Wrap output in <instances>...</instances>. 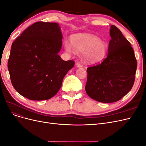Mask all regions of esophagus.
<instances>
[{
  "label": "esophagus",
  "mask_w": 146,
  "mask_h": 146,
  "mask_svg": "<svg viewBox=\"0 0 146 146\" xmlns=\"http://www.w3.org/2000/svg\"><path fill=\"white\" fill-rule=\"evenodd\" d=\"M76 66L77 68H82L83 67V65L82 64H80L79 62H77L76 63Z\"/></svg>",
  "instance_id": "esophagus-1"
}]
</instances>
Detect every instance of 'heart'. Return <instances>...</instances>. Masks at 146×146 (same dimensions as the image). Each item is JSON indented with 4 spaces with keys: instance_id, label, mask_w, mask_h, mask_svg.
<instances>
[{
    "instance_id": "1",
    "label": "heart",
    "mask_w": 146,
    "mask_h": 146,
    "mask_svg": "<svg viewBox=\"0 0 146 146\" xmlns=\"http://www.w3.org/2000/svg\"><path fill=\"white\" fill-rule=\"evenodd\" d=\"M72 44L65 41V50L82 54L83 63L88 65L95 64L103 61L107 56L108 45L105 41L93 35L83 33L74 35L71 38Z\"/></svg>"
}]
</instances>
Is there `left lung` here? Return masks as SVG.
I'll return each instance as SVG.
<instances>
[{
    "label": "left lung",
    "mask_w": 146,
    "mask_h": 146,
    "mask_svg": "<svg viewBox=\"0 0 146 146\" xmlns=\"http://www.w3.org/2000/svg\"><path fill=\"white\" fill-rule=\"evenodd\" d=\"M110 35L107 58L87 69L86 93L102 103L115 102L131 90L137 68L133 48L120 30L112 25Z\"/></svg>",
    "instance_id": "8db88e82"
}]
</instances>
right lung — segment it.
<instances>
[{
    "mask_svg": "<svg viewBox=\"0 0 146 146\" xmlns=\"http://www.w3.org/2000/svg\"><path fill=\"white\" fill-rule=\"evenodd\" d=\"M62 38L58 23L37 22L13 42L8 69L13 87L21 96L43 100L58 92L75 63L58 55Z\"/></svg>",
    "mask_w": 146,
    "mask_h": 146,
    "instance_id": "add662e5",
    "label": "right lung"
}]
</instances>
